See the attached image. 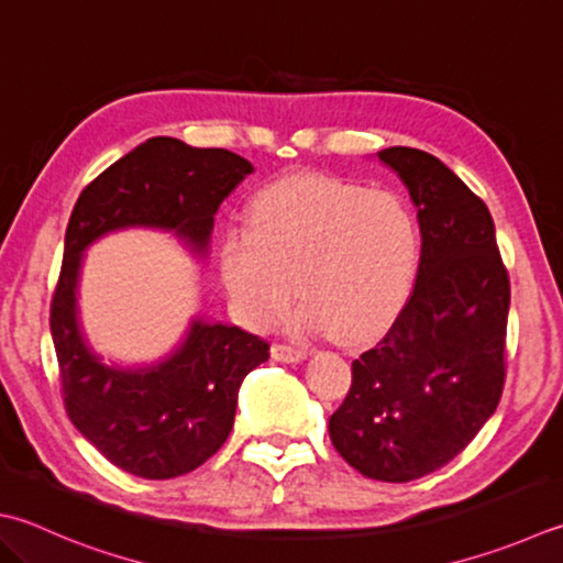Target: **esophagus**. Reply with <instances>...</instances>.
<instances>
[{"mask_svg": "<svg viewBox=\"0 0 563 563\" xmlns=\"http://www.w3.org/2000/svg\"><path fill=\"white\" fill-rule=\"evenodd\" d=\"M272 357L277 360V363H299V360L306 357V347L274 343L272 345Z\"/></svg>", "mask_w": 563, "mask_h": 563, "instance_id": "1", "label": "esophagus"}]
</instances>
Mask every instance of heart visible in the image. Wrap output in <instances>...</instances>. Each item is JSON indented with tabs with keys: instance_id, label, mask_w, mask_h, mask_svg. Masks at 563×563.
Wrapping results in <instances>:
<instances>
[{
	"instance_id": "obj_1",
	"label": "heart",
	"mask_w": 563,
	"mask_h": 563,
	"mask_svg": "<svg viewBox=\"0 0 563 563\" xmlns=\"http://www.w3.org/2000/svg\"><path fill=\"white\" fill-rule=\"evenodd\" d=\"M419 222L405 196L323 174L286 176L254 200L252 225L220 245V274L252 325H272L296 291L309 328L360 335L407 294L419 262Z\"/></svg>"
}]
</instances>
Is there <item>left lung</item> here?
<instances>
[{"mask_svg": "<svg viewBox=\"0 0 563 563\" xmlns=\"http://www.w3.org/2000/svg\"><path fill=\"white\" fill-rule=\"evenodd\" d=\"M377 156L419 208V272L395 321L353 360L328 433L365 478L409 483L453 461L497 409L510 277L490 210L446 164L411 146Z\"/></svg>", "mask_w": 563, "mask_h": 563, "instance_id": "1", "label": "left lung"}]
</instances>
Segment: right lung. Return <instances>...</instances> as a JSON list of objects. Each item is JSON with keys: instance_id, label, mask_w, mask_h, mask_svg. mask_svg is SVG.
Instances as JSON below:
<instances>
[{"instance_id": "add662e5", "label": "right lung", "mask_w": 563, "mask_h": 563, "mask_svg": "<svg viewBox=\"0 0 563 563\" xmlns=\"http://www.w3.org/2000/svg\"><path fill=\"white\" fill-rule=\"evenodd\" d=\"M252 172L247 158L228 150L154 136L85 186L70 213L51 301L63 405L73 427L136 478H178L228 441L242 379L269 360V343L198 316L184 341L156 363H104L80 323L82 252L108 232L154 228L174 232L206 257L220 203Z\"/></svg>"}]
</instances>
